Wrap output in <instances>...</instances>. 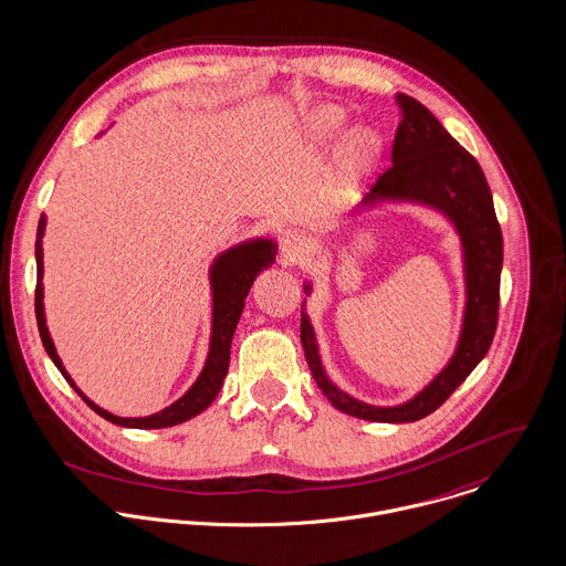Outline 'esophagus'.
Returning <instances> with one entry per match:
<instances>
[{"mask_svg": "<svg viewBox=\"0 0 566 566\" xmlns=\"http://www.w3.org/2000/svg\"><path fill=\"white\" fill-rule=\"evenodd\" d=\"M280 247H282V255L289 264H297L308 255V240L297 229H286L280 238Z\"/></svg>", "mask_w": 566, "mask_h": 566, "instance_id": "obj_1", "label": "esophagus"}]
</instances>
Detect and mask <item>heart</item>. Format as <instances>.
Instances as JSON below:
<instances>
[{
    "mask_svg": "<svg viewBox=\"0 0 566 566\" xmlns=\"http://www.w3.org/2000/svg\"><path fill=\"white\" fill-rule=\"evenodd\" d=\"M345 122L347 115L337 105H317L304 114L300 130L308 144L324 146L337 137ZM378 153L380 137L369 126H354L340 135L337 159L345 170H365L378 157Z\"/></svg>",
    "mask_w": 566,
    "mask_h": 566,
    "instance_id": "heart-1",
    "label": "heart"
}]
</instances>
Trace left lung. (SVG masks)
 <instances>
[{
	"label": "left lung",
	"mask_w": 566,
	"mask_h": 566,
	"mask_svg": "<svg viewBox=\"0 0 566 566\" xmlns=\"http://www.w3.org/2000/svg\"><path fill=\"white\" fill-rule=\"evenodd\" d=\"M396 105L400 124L394 139L391 168L347 217L387 206H418L449 221L459 238L465 297L451 358L409 400L380 407L349 396L333 382L319 354L306 300L302 302L300 335L313 378L331 405L340 413L387 424L416 422L433 413L488 354L499 319L503 269V235L481 166L424 105L405 94H396ZM304 293L313 295L308 280L304 282Z\"/></svg>",
	"instance_id": "obj_1"
}]
</instances>
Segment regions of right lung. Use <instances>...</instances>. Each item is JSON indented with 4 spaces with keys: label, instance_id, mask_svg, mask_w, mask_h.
<instances>
[{
    "label": "right lung",
    "instance_id": "right-lung-1",
    "mask_svg": "<svg viewBox=\"0 0 566 566\" xmlns=\"http://www.w3.org/2000/svg\"><path fill=\"white\" fill-rule=\"evenodd\" d=\"M48 226V217L41 214L39 227H36V244H34V255H36V293H34V311H36V326L39 335L43 340V347L52 363L59 367L63 378L70 382V387L105 420L117 427L126 429H168L175 424H181L186 420H192L201 411H206L214 398L219 396L223 380H226L227 369H229V349H231V339L238 326V319L244 311V300L255 282V277L269 269L275 262L277 255V242L273 238L255 235L240 240L231 244L226 251L217 253L208 277H210V293H212V331H210V347L208 356L203 363L201 374L192 382V387L177 398L172 405L166 409L144 416V418H119L109 413L107 409L98 407L92 398H87L70 371L63 367L61 356L56 354V345L50 337L48 324H45V306H43V233Z\"/></svg>",
    "mask_w": 566,
    "mask_h": 566
}]
</instances>
